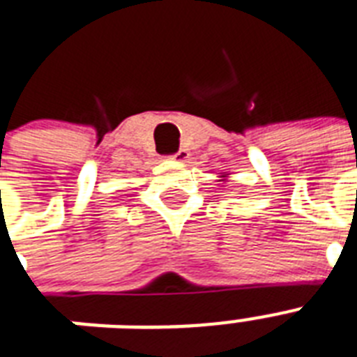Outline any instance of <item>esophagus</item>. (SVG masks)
Segmentation results:
<instances>
[{
    "instance_id": "34e87169",
    "label": "esophagus",
    "mask_w": 357,
    "mask_h": 357,
    "mask_svg": "<svg viewBox=\"0 0 357 357\" xmlns=\"http://www.w3.org/2000/svg\"><path fill=\"white\" fill-rule=\"evenodd\" d=\"M169 158L176 160V162H186V160L190 158V153H188L186 149H178L175 154H171Z\"/></svg>"
}]
</instances>
